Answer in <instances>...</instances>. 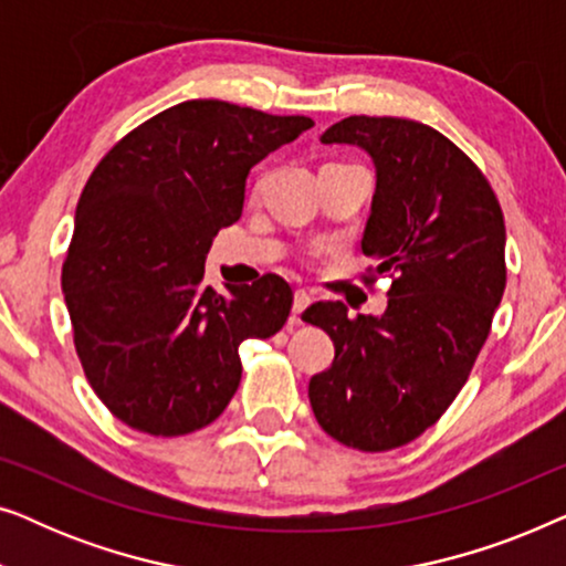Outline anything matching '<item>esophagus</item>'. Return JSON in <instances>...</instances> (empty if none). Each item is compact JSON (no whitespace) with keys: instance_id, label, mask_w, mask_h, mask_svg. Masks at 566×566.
<instances>
[{"instance_id":"34e87169","label":"esophagus","mask_w":566,"mask_h":566,"mask_svg":"<svg viewBox=\"0 0 566 566\" xmlns=\"http://www.w3.org/2000/svg\"><path fill=\"white\" fill-rule=\"evenodd\" d=\"M308 304H312V296H308L306 291L293 293V316H291V322H301V312H304Z\"/></svg>"}]
</instances>
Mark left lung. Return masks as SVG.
Listing matches in <instances>:
<instances>
[{"label": "left lung", "instance_id": "obj_1", "mask_svg": "<svg viewBox=\"0 0 566 566\" xmlns=\"http://www.w3.org/2000/svg\"><path fill=\"white\" fill-rule=\"evenodd\" d=\"M322 144H353L376 165L363 254L389 273L381 316H347L319 301L301 319L335 343V360L308 381L322 430L347 448L391 451L451 407L490 335L505 293V219L474 161L436 128L350 115Z\"/></svg>", "mask_w": 566, "mask_h": 566}]
</instances>
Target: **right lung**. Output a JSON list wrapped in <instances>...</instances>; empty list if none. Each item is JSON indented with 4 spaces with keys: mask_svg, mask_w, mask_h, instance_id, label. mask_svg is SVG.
<instances>
[{
    "mask_svg": "<svg viewBox=\"0 0 566 566\" xmlns=\"http://www.w3.org/2000/svg\"><path fill=\"white\" fill-rule=\"evenodd\" d=\"M312 126L188 99L123 136L90 175L61 289L84 376L128 428L175 438L211 424L242 378L239 345L289 319L283 277L219 296L203 262L242 216L250 169Z\"/></svg>",
    "mask_w": 566,
    "mask_h": 566,
    "instance_id": "right-lung-1",
    "label": "right lung"
}]
</instances>
